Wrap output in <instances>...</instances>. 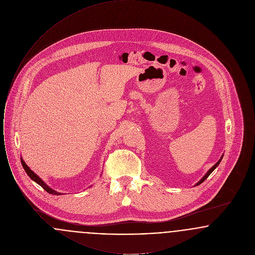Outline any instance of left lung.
<instances>
[{
  "label": "left lung",
  "instance_id": "obj_1",
  "mask_svg": "<svg viewBox=\"0 0 255 255\" xmlns=\"http://www.w3.org/2000/svg\"><path fill=\"white\" fill-rule=\"evenodd\" d=\"M223 157H224V155H222V157H221V158L219 159L218 161H217V162H216V163H215V164H214V165H213V166H212V167H211L210 169L208 170V171L206 172V175H205V176H204V177H203V178H202V179H201V180H200L199 182H197V183L195 184L194 186H197V185L201 184L202 182H204L205 180H206V179H207V177H208V176H209V175H210V174H211V173H212V172L214 171V169H215V168H216V167L218 166L219 164H220V162H221V160H222V158H223Z\"/></svg>",
  "mask_w": 255,
  "mask_h": 255
}]
</instances>
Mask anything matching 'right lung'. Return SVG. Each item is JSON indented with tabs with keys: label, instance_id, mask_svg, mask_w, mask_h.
Segmentation results:
<instances>
[{
	"label": "right lung",
	"instance_id": "obj_1",
	"mask_svg": "<svg viewBox=\"0 0 255 255\" xmlns=\"http://www.w3.org/2000/svg\"><path fill=\"white\" fill-rule=\"evenodd\" d=\"M21 162H22V165H23V167H24V171H25V173L27 174V176L32 180V181H34V182L38 183L40 186H42L48 193L49 194L52 195H63L65 194V193H60V192H57V191H55L54 189H52V188H50L49 185L46 183V182H44L38 175H36L32 170L30 169L27 165H26V163L24 162V159L21 158Z\"/></svg>",
	"mask_w": 255,
	"mask_h": 255
}]
</instances>
